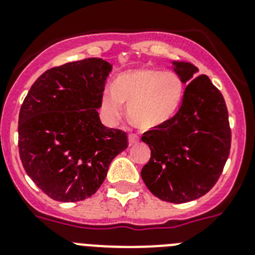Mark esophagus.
Instances as JSON below:
<instances>
[{"instance_id": "esophagus-1", "label": "esophagus", "mask_w": 255, "mask_h": 255, "mask_svg": "<svg viewBox=\"0 0 255 255\" xmlns=\"http://www.w3.org/2000/svg\"><path fill=\"white\" fill-rule=\"evenodd\" d=\"M139 135H136V133H129L128 135V143H129V145H133V144L139 143Z\"/></svg>"}]
</instances>
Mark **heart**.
Masks as SVG:
<instances>
[{"mask_svg":"<svg viewBox=\"0 0 255 255\" xmlns=\"http://www.w3.org/2000/svg\"><path fill=\"white\" fill-rule=\"evenodd\" d=\"M185 83L174 71L139 69L120 74L112 88H106L100 110L106 119L115 122L127 104L128 116L136 127L151 129L167 123L177 112Z\"/></svg>","mask_w":255,"mask_h":255,"instance_id":"b5f03b06","label":"heart"}]
</instances>
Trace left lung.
<instances>
[{"mask_svg":"<svg viewBox=\"0 0 255 255\" xmlns=\"http://www.w3.org/2000/svg\"><path fill=\"white\" fill-rule=\"evenodd\" d=\"M188 83L177 114L167 123L144 132L151 159L141 178L156 197L182 204L206 194L217 182L230 153L232 129L221 91L197 67L173 62Z\"/></svg>","mask_w":255,"mask_h":255,"instance_id":"8db88e82","label":"left lung"}]
</instances>
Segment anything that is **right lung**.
<instances>
[{
	"label": "right lung",
	"instance_id": "right-lung-1",
	"mask_svg": "<svg viewBox=\"0 0 255 255\" xmlns=\"http://www.w3.org/2000/svg\"><path fill=\"white\" fill-rule=\"evenodd\" d=\"M112 66L87 58L47 70L21 106L18 149L26 173L55 201L91 197L127 133L104 127L98 108Z\"/></svg>",
	"mask_w": 255,
	"mask_h": 255
}]
</instances>
